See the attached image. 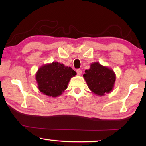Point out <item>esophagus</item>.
Here are the masks:
<instances>
[{
	"instance_id": "obj_1",
	"label": "esophagus",
	"mask_w": 146,
	"mask_h": 146,
	"mask_svg": "<svg viewBox=\"0 0 146 146\" xmlns=\"http://www.w3.org/2000/svg\"><path fill=\"white\" fill-rule=\"evenodd\" d=\"M76 73H77V75L78 76L81 75V74H82V70H80V69H78V70H76Z\"/></svg>"
}]
</instances>
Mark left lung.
Returning a JSON list of instances; mask_svg holds the SVG:
<instances>
[{"instance_id": "8db88e82", "label": "left lung", "mask_w": 146, "mask_h": 146, "mask_svg": "<svg viewBox=\"0 0 146 146\" xmlns=\"http://www.w3.org/2000/svg\"><path fill=\"white\" fill-rule=\"evenodd\" d=\"M83 76L89 89L95 95L104 96L114 88L116 80L114 71L98 62L91 64L90 68L85 71Z\"/></svg>"}]
</instances>
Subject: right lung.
Listing matches in <instances>:
<instances>
[{"label": "right lung", "mask_w": 146, "mask_h": 146, "mask_svg": "<svg viewBox=\"0 0 146 146\" xmlns=\"http://www.w3.org/2000/svg\"><path fill=\"white\" fill-rule=\"evenodd\" d=\"M76 75L71 67L53 62L39 68L35 79L40 92L48 97H57L67 89L70 79Z\"/></svg>", "instance_id": "add662e5"}]
</instances>
